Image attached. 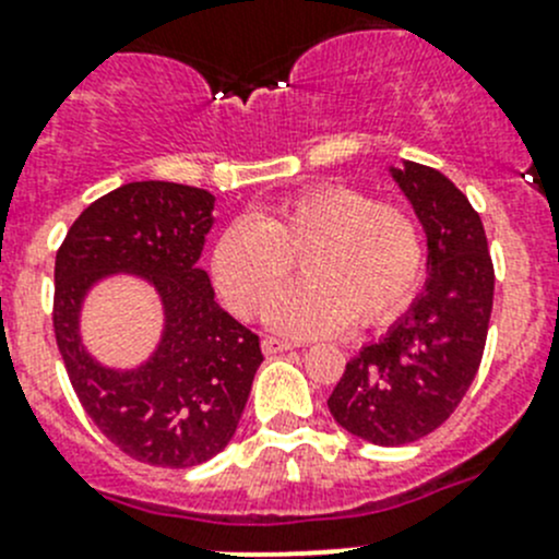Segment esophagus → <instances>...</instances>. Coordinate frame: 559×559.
Segmentation results:
<instances>
[{
    "mask_svg": "<svg viewBox=\"0 0 559 559\" xmlns=\"http://www.w3.org/2000/svg\"><path fill=\"white\" fill-rule=\"evenodd\" d=\"M295 349L292 341H281V338H264L262 341V352L264 355H281V352H289Z\"/></svg>",
    "mask_w": 559,
    "mask_h": 559,
    "instance_id": "34e87169",
    "label": "esophagus"
}]
</instances>
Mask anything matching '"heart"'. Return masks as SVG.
Instances as JSON below:
<instances>
[{
	"mask_svg": "<svg viewBox=\"0 0 559 559\" xmlns=\"http://www.w3.org/2000/svg\"><path fill=\"white\" fill-rule=\"evenodd\" d=\"M304 264L302 285L274 295ZM213 281L226 306L257 317L275 333H338L355 317L377 324L412 300L424 270L417 224L393 204L344 186H319L267 210L231 221L213 246Z\"/></svg>",
	"mask_w": 559,
	"mask_h": 559,
	"instance_id": "heart-1",
	"label": "heart"
}]
</instances>
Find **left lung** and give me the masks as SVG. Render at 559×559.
Instances as JSON below:
<instances>
[{
    "label": "left lung",
    "mask_w": 559,
    "mask_h": 559,
    "mask_svg": "<svg viewBox=\"0 0 559 559\" xmlns=\"http://www.w3.org/2000/svg\"><path fill=\"white\" fill-rule=\"evenodd\" d=\"M388 175L426 231V284L404 317L362 346L330 393L335 424L371 445H409L445 424L484 357L495 267L469 199L431 166Z\"/></svg>",
    "instance_id": "left-lung-1"
}]
</instances>
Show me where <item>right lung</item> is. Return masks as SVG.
<instances>
[{
    "label": "right lung",
    "instance_id": "add662e5",
    "mask_svg": "<svg viewBox=\"0 0 559 559\" xmlns=\"http://www.w3.org/2000/svg\"><path fill=\"white\" fill-rule=\"evenodd\" d=\"M215 197L164 180L124 182L75 218L53 264V333L70 384L92 424L130 459L197 467L235 437L262 366L259 335L215 300L199 267ZM114 274L144 280L165 313L142 364L106 367L83 344L88 292Z\"/></svg>",
    "mask_w": 559,
    "mask_h": 559
}]
</instances>
